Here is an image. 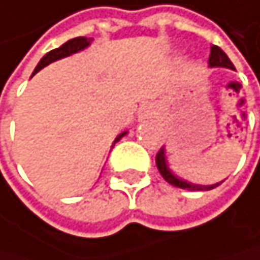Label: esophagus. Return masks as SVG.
<instances>
[{
  "label": "esophagus",
  "instance_id": "esophagus-1",
  "mask_svg": "<svg viewBox=\"0 0 260 260\" xmlns=\"http://www.w3.org/2000/svg\"><path fill=\"white\" fill-rule=\"evenodd\" d=\"M152 115V108L150 107H142L141 108V118H149Z\"/></svg>",
  "mask_w": 260,
  "mask_h": 260
}]
</instances>
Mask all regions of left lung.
<instances>
[{"label": "left lung", "mask_w": 260, "mask_h": 260, "mask_svg": "<svg viewBox=\"0 0 260 260\" xmlns=\"http://www.w3.org/2000/svg\"><path fill=\"white\" fill-rule=\"evenodd\" d=\"M209 64L210 66H221V68H230V69H235L233 62L230 61V58L225 54V51L215 47L213 45L212 47V51H210V58H209ZM155 163H157V168L160 171V175L165 178V181H168L170 184H173L176 187H181V189H187V191H209V189H213V187H217L218 184H213V186H198V184H191L187 181H183V179H179L178 176H175L171 171L167 168V161H165V155H163V147L157 152L155 155Z\"/></svg>", "instance_id": "1"}]
</instances>
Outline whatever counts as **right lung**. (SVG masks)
<instances>
[{
    "label": "right lung",
    "mask_w": 260,
    "mask_h": 260,
    "mask_svg": "<svg viewBox=\"0 0 260 260\" xmlns=\"http://www.w3.org/2000/svg\"><path fill=\"white\" fill-rule=\"evenodd\" d=\"M90 40H92V39H85V37H76V39L66 42L64 45H61L59 48H54V50L48 51V53L45 54V56L40 59L39 64H37V68H35V71H34V74H35V73H39V71H40L42 68H45L47 64H50V62L56 61V59H59V58L69 56V54H73V53H76V51H79V50L85 48L87 45L90 43ZM124 134H126V133H124ZM124 134L118 136L115 142H118V141H119L121 137H123Z\"/></svg>",
    "instance_id": "right-lung-1"
}]
</instances>
